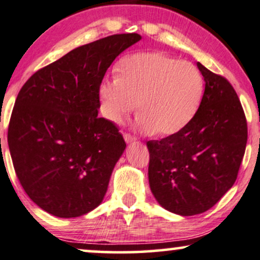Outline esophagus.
<instances>
[{
    "label": "esophagus",
    "mask_w": 260,
    "mask_h": 260,
    "mask_svg": "<svg viewBox=\"0 0 260 260\" xmlns=\"http://www.w3.org/2000/svg\"><path fill=\"white\" fill-rule=\"evenodd\" d=\"M123 138H124V140H126V143H132V141L137 139L136 137L132 136V134H129V133H124Z\"/></svg>",
    "instance_id": "1"
}]
</instances>
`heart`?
Listing matches in <instances>:
<instances>
[{"label":"heart","instance_id":"heart-1","mask_svg":"<svg viewBox=\"0 0 260 260\" xmlns=\"http://www.w3.org/2000/svg\"><path fill=\"white\" fill-rule=\"evenodd\" d=\"M204 79L196 66L163 52H138L117 64V77L101 84L102 113L121 122L136 110L144 133L169 137L183 129L202 102Z\"/></svg>","mask_w":260,"mask_h":260}]
</instances>
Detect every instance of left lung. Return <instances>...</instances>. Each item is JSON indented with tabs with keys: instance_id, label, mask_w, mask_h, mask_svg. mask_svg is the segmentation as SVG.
<instances>
[{
	"instance_id": "left-lung-1",
	"label": "left lung",
	"mask_w": 260,
	"mask_h": 260,
	"mask_svg": "<svg viewBox=\"0 0 260 260\" xmlns=\"http://www.w3.org/2000/svg\"><path fill=\"white\" fill-rule=\"evenodd\" d=\"M205 80L190 122L146 143L149 182L160 206L181 216L211 209L234 185L247 144V121L232 84L198 62Z\"/></svg>"
}]
</instances>
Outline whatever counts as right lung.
I'll use <instances>...</instances> for the list:
<instances>
[{"label": "right lung", "instance_id": "right-lung-1", "mask_svg": "<svg viewBox=\"0 0 260 260\" xmlns=\"http://www.w3.org/2000/svg\"><path fill=\"white\" fill-rule=\"evenodd\" d=\"M138 34L108 36L36 72L16 97L8 146L22 188L56 217L83 216L106 196L126 149L119 128L98 117L104 74Z\"/></svg>", "mask_w": 260, "mask_h": 260}]
</instances>
